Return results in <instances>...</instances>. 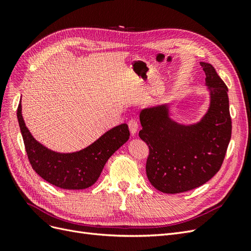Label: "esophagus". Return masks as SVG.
<instances>
[{"label":"esophagus","instance_id":"esophagus-1","mask_svg":"<svg viewBox=\"0 0 251 251\" xmlns=\"http://www.w3.org/2000/svg\"><path fill=\"white\" fill-rule=\"evenodd\" d=\"M127 126H128V128H130L131 134H132V135H135L136 132H137V130H138V123H137V120L134 119V118L130 119V121H128V123H127Z\"/></svg>","mask_w":251,"mask_h":251}]
</instances>
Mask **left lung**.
Here are the masks:
<instances>
[{"label": "left lung", "mask_w": 251, "mask_h": 251, "mask_svg": "<svg viewBox=\"0 0 251 251\" xmlns=\"http://www.w3.org/2000/svg\"><path fill=\"white\" fill-rule=\"evenodd\" d=\"M210 91V107L199 124L182 126L159 105L140 113L139 137L149 146L147 176L165 194L191 191L221 169L231 138L228 89L210 64L201 62Z\"/></svg>", "instance_id": "left-lung-1"}]
</instances>
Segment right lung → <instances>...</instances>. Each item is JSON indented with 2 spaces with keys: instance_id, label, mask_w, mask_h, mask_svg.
<instances>
[{
  "instance_id": "obj_1",
  "label": "right lung",
  "mask_w": 251,
  "mask_h": 251,
  "mask_svg": "<svg viewBox=\"0 0 251 251\" xmlns=\"http://www.w3.org/2000/svg\"><path fill=\"white\" fill-rule=\"evenodd\" d=\"M18 120L28 160L34 172L52 185L64 189H83L100 178L104 164L130 136L126 124L117 126L85 150L72 154L52 151L37 142L26 127L18 107Z\"/></svg>"
}]
</instances>
